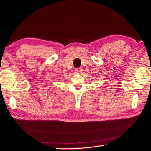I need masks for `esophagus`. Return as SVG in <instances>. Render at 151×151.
<instances>
[{
  "label": "esophagus",
  "instance_id": "34e87169",
  "mask_svg": "<svg viewBox=\"0 0 151 151\" xmlns=\"http://www.w3.org/2000/svg\"><path fill=\"white\" fill-rule=\"evenodd\" d=\"M75 71L76 73L80 74V73H82L83 70H82V68H80V67H78V68H76V69H75Z\"/></svg>",
  "mask_w": 151,
  "mask_h": 151
}]
</instances>
